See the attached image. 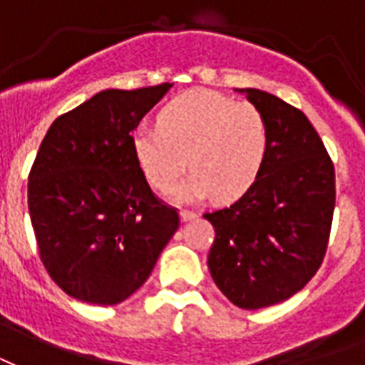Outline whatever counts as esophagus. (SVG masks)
Listing matches in <instances>:
<instances>
[{
    "instance_id": "obj_1",
    "label": "esophagus",
    "mask_w": 365,
    "mask_h": 365,
    "mask_svg": "<svg viewBox=\"0 0 365 365\" xmlns=\"http://www.w3.org/2000/svg\"><path fill=\"white\" fill-rule=\"evenodd\" d=\"M198 217V213L196 212H190V210H182V212H180V221H192V219H196Z\"/></svg>"
}]
</instances>
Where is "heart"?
Returning <instances> with one entry per match:
<instances>
[{
	"label": "heart",
	"mask_w": 365,
	"mask_h": 365,
	"mask_svg": "<svg viewBox=\"0 0 365 365\" xmlns=\"http://www.w3.org/2000/svg\"><path fill=\"white\" fill-rule=\"evenodd\" d=\"M130 144L155 188L167 190L175 185L188 163L194 173L173 190L175 198L188 202L213 194L219 202H232L259 177L269 128L264 113L248 101L190 90L161 108L158 127L136 128Z\"/></svg>",
	"instance_id": "1"
}]
</instances>
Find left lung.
Listing matches in <instances>:
<instances>
[{
    "label": "left lung",
    "mask_w": 365,
    "mask_h": 365,
    "mask_svg": "<svg viewBox=\"0 0 365 365\" xmlns=\"http://www.w3.org/2000/svg\"><path fill=\"white\" fill-rule=\"evenodd\" d=\"M267 120L262 173L229 207L205 213L215 229L207 267L235 306L259 309L302 290L327 250L335 167L308 117L257 88L237 90Z\"/></svg>",
    "instance_id": "8db88e82"
}]
</instances>
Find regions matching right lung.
Returning a JSON list of instances; mask_svg holds the SVG:
<instances>
[{
    "label": "right lung",
    "instance_id": "obj_1",
    "mask_svg": "<svg viewBox=\"0 0 365 365\" xmlns=\"http://www.w3.org/2000/svg\"><path fill=\"white\" fill-rule=\"evenodd\" d=\"M173 84L103 90L57 117L29 175V212L42 264L68 297L115 306L146 283L179 229L153 196L133 130Z\"/></svg>",
    "mask_w": 365,
    "mask_h": 365
}]
</instances>
